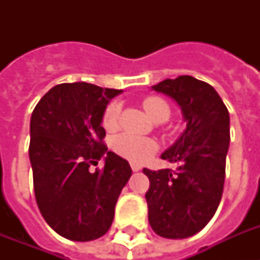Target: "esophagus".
Here are the masks:
<instances>
[{
  "label": "esophagus",
  "mask_w": 260,
  "mask_h": 260,
  "mask_svg": "<svg viewBox=\"0 0 260 260\" xmlns=\"http://www.w3.org/2000/svg\"><path fill=\"white\" fill-rule=\"evenodd\" d=\"M131 167H132V170L134 171L142 170V166H140V165H138V163H131Z\"/></svg>",
  "instance_id": "obj_1"
}]
</instances>
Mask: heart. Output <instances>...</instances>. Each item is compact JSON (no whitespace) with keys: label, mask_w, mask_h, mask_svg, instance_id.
<instances>
[{"label":"heart","mask_w":260,"mask_h":260,"mask_svg":"<svg viewBox=\"0 0 260 260\" xmlns=\"http://www.w3.org/2000/svg\"><path fill=\"white\" fill-rule=\"evenodd\" d=\"M143 106L147 114L152 120H167L170 116V106L163 98L151 95L143 101ZM120 118V105L117 102H110L106 106L102 116V125L106 131H114L118 126ZM113 150L120 156L134 163H144L156 151V143L152 139L140 138L129 134L118 135L113 140Z\"/></svg>","instance_id":"heart-1"}]
</instances>
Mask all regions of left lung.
<instances>
[{"instance_id": "obj_1", "label": "left lung", "mask_w": 260, "mask_h": 260, "mask_svg": "<svg viewBox=\"0 0 260 260\" xmlns=\"http://www.w3.org/2000/svg\"><path fill=\"white\" fill-rule=\"evenodd\" d=\"M152 90L177 102L186 129L160 158L177 170L143 169L150 179L146 193L148 221L159 236L185 239L210 221L221 201L230 147V113L209 83L190 75L165 79Z\"/></svg>"}]
</instances>
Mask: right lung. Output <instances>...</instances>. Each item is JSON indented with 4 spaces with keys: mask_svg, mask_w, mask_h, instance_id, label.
<instances>
[{
    "mask_svg": "<svg viewBox=\"0 0 260 260\" xmlns=\"http://www.w3.org/2000/svg\"><path fill=\"white\" fill-rule=\"evenodd\" d=\"M120 93L86 82L60 83L32 112L36 202L47 224L73 242H90L109 231L118 196L132 175L129 163L104 143L102 116ZM100 158L104 169L90 172Z\"/></svg>",
    "mask_w": 260,
    "mask_h": 260,
    "instance_id": "1",
    "label": "right lung"
}]
</instances>
